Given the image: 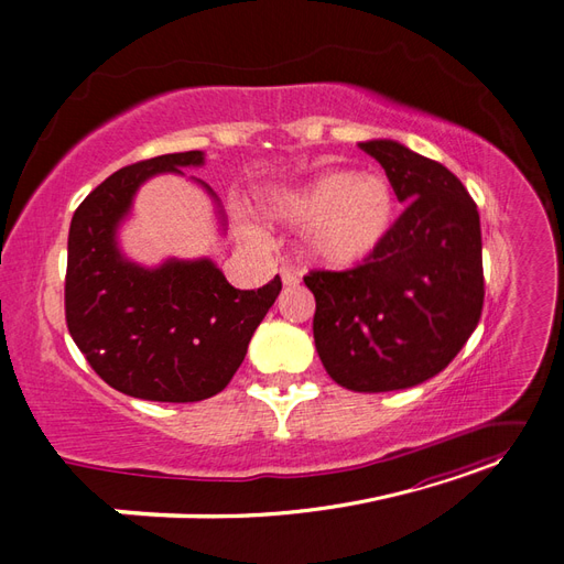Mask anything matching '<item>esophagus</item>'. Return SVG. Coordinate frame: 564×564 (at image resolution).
I'll list each match as a JSON object with an SVG mask.
<instances>
[{
    "label": "esophagus",
    "mask_w": 564,
    "mask_h": 564,
    "mask_svg": "<svg viewBox=\"0 0 564 564\" xmlns=\"http://www.w3.org/2000/svg\"><path fill=\"white\" fill-rule=\"evenodd\" d=\"M280 278H282V282L286 286H296L299 284V272L294 268H289V265L280 268Z\"/></svg>",
    "instance_id": "esophagus-1"
}]
</instances>
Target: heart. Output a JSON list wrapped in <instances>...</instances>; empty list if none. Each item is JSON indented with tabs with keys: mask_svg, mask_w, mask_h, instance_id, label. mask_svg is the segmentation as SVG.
<instances>
[{
	"mask_svg": "<svg viewBox=\"0 0 564 564\" xmlns=\"http://www.w3.org/2000/svg\"><path fill=\"white\" fill-rule=\"evenodd\" d=\"M263 212L280 224L305 226L313 261L346 270L373 259L398 218V197L386 176L327 172L265 197Z\"/></svg>",
	"mask_w": 564,
	"mask_h": 564,
	"instance_id": "b5f03b06",
	"label": "heart"
}]
</instances>
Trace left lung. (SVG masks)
Segmentation results:
<instances>
[{
    "mask_svg": "<svg viewBox=\"0 0 564 564\" xmlns=\"http://www.w3.org/2000/svg\"><path fill=\"white\" fill-rule=\"evenodd\" d=\"M406 202L381 251L350 270H311L313 336L329 377L355 392L433 379L482 315L477 204L447 166L395 141L360 143Z\"/></svg>",
    "mask_w": 564,
    "mask_h": 564,
    "instance_id": "8db88e82",
    "label": "left lung"
}]
</instances>
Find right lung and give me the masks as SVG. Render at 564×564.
I'll use <instances>...</instances> for the list:
<instances>
[{
  "label": "right lung",
  "instance_id": "obj_1",
  "mask_svg": "<svg viewBox=\"0 0 564 564\" xmlns=\"http://www.w3.org/2000/svg\"><path fill=\"white\" fill-rule=\"evenodd\" d=\"M174 152L122 166L84 197L67 235L65 322L91 369L115 390L152 402H199L224 390L282 280L240 292L212 261L145 270L122 259L115 228L145 178L202 164Z\"/></svg>",
  "mask_w": 564,
  "mask_h": 564
}]
</instances>
